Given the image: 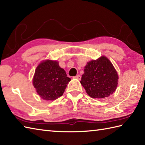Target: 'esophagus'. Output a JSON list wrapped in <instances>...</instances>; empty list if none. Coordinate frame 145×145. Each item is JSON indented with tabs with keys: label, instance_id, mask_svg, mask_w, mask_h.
Returning <instances> with one entry per match:
<instances>
[{
	"label": "esophagus",
	"instance_id": "obj_1",
	"mask_svg": "<svg viewBox=\"0 0 145 145\" xmlns=\"http://www.w3.org/2000/svg\"><path fill=\"white\" fill-rule=\"evenodd\" d=\"M75 78H76V79H78V80H80L81 79V76L79 75H76L75 76Z\"/></svg>",
	"mask_w": 145,
	"mask_h": 145
}]
</instances>
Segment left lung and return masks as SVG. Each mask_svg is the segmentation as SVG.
Here are the masks:
<instances>
[{
  "label": "left lung",
  "instance_id": "left-lung-1",
  "mask_svg": "<svg viewBox=\"0 0 145 145\" xmlns=\"http://www.w3.org/2000/svg\"><path fill=\"white\" fill-rule=\"evenodd\" d=\"M118 80V73L112 62L102 56L87 63L80 83L89 96L100 99L115 92Z\"/></svg>",
  "mask_w": 145,
  "mask_h": 145
}]
</instances>
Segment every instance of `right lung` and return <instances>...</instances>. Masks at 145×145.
<instances>
[{
  "label": "right lung",
  "instance_id": "add662e5",
  "mask_svg": "<svg viewBox=\"0 0 145 145\" xmlns=\"http://www.w3.org/2000/svg\"><path fill=\"white\" fill-rule=\"evenodd\" d=\"M70 80L58 61L47 60L37 67L33 85L42 99L54 100L63 95Z\"/></svg>",
  "mask_w": 145,
  "mask_h": 145
}]
</instances>
